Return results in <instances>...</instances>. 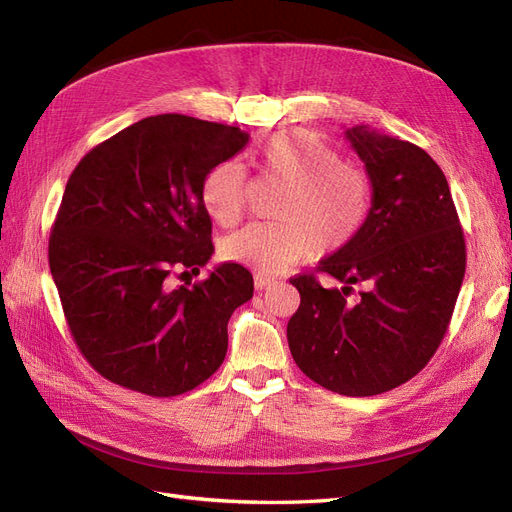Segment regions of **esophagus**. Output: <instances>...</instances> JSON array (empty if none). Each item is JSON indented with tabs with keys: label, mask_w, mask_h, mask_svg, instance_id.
I'll list each match as a JSON object with an SVG mask.
<instances>
[{
	"label": "esophagus",
	"mask_w": 512,
	"mask_h": 512,
	"mask_svg": "<svg viewBox=\"0 0 512 512\" xmlns=\"http://www.w3.org/2000/svg\"><path fill=\"white\" fill-rule=\"evenodd\" d=\"M277 284V277H273V275H267V273H262V271H258L256 273V288H271V286H275Z\"/></svg>",
	"instance_id": "34e87169"
}]
</instances>
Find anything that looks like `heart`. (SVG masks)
Listing matches in <instances>:
<instances>
[{
	"instance_id": "heart-1",
	"label": "heart",
	"mask_w": 512,
	"mask_h": 512,
	"mask_svg": "<svg viewBox=\"0 0 512 512\" xmlns=\"http://www.w3.org/2000/svg\"><path fill=\"white\" fill-rule=\"evenodd\" d=\"M258 166L284 185L273 205L277 220L254 222L228 237L224 254L230 260L277 273L344 250L359 235L371 207V179L322 136L307 130L273 134L260 147ZM200 198L215 222L237 224L245 211L243 168L232 160L215 164Z\"/></svg>"
}]
</instances>
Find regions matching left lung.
<instances>
[{"label": "left lung", "instance_id": "8db88e82", "mask_svg": "<svg viewBox=\"0 0 512 512\" xmlns=\"http://www.w3.org/2000/svg\"><path fill=\"white\" fill-rule=\"evenodd\" d=\"M371 179V209L344 250L320 260L342 286L292 277L301 305L288 346L307 378L369 397L421 371L446 335L466 273V239L448 181L427 151L369 126L346 132Z\"/></svg>", "mask_w": 512, "mask_h": 512}]
</instances>
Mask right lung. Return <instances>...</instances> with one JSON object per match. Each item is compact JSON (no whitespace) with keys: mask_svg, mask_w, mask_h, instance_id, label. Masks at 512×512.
<instances>
[{"mask_svg":"<svg viewBox=\"0 0 512 512\" xmlns=\"http://www.w3.org/2000/svg\"><path fill=\"white\" fill-rule=\"evenodd\" d=\"M250 134L188 115H156L76 164L49 237V265L76 346L98 374L151 397L213 376L228 320L252 299V273L224 262L207 280L211 218L200 185Z\"/></svg>","mask_w":512,"mask_h":512,"instance_id":"1","label":"right lung"}]
</instances>
